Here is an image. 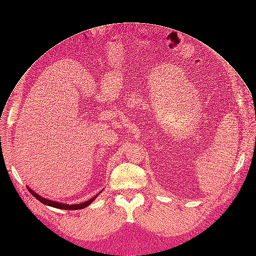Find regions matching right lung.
<instances>
[{
  "label": "right lung",
  "mask_w": 256,
  "mask_h": 256,
  "mask_svg": "<svg viewBox=\"0 0 256 256\" xmlns=\"http://www.w3.org/2000/svg\"><path fill=\"white\" fill-rule=\"evenodd\" d=\"M28 190L38 200H40L42 204H44V205L54 207V208H58V209H62V210H79V209H83L85 207H88V205H90V202L92 200H94L98 196V194H96L92 198H90V200L81 202V204H76V205H68V204H62V202H54V200H50L44 198L41 196H39L38 194H36L34 190H32L30 187H28Z\"/></svg>",
  "instance_id": "obj_1"
}]
</instances>
